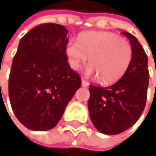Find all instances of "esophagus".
Instances as JSON below:
<instances>
[{
  "label": "esophagus",
  "mask_w": 156,
  "mask_h": 156,
  "mask_svg": "<svg viewBox=\"0 0 156 156\" xmlns=\"http://www.w3.org/2000/svg\"><path fill=\"white\" fill-rule=\"evenodd\" d=\"M81 84H82V86H83V87H88V86H89V82H88V81H86V80H83V79L81 80Z\"/></svg>",
  "instance_id": "obj_1"
}]
</instances>
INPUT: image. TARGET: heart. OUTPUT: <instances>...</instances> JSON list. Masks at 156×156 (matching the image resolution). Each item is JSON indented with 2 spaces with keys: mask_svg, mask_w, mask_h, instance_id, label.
Here are the masks:
<instances>
[{
  "mask_svg": "<svg viewBox=\"0 0 156 156\" xmlns=\"http://www.w3.org/2000/svg\"><path fill=\"white\" fill-rule=\"evenodd\" d=\"M65 55L70 66L77 70L90 57L86 69L89 76H99L103 83L114 82L127 71L133 58V49L128 41L107 32L82 33L77 41L69 40Z\"/></svg>",
  "mask_w": 156,
  "mask_h": 156,
  "instance_id": "1",
  "label": "heart"
}]
</instances>
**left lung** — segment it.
I'll return each instance as SVG.
<instances>
[{"instance_id": "left-lung-1", "label": "left lung", "mask_w": 156, "mask_h": 156, "mask_svg": "<svg viewBox=\"0 0 156 156\" xmlns=\"http://www.w3.org/2000/svg\"><path fill=\"white\" fill-rule=\"evenodd\" d=\"M127 36L133 58L127 71L108 87L89 86V114L94 127L106 135H117L129 129L144 110L149 85L148 57L134 35Z\"/></svg>"}]
</instances>
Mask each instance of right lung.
<instances>
[{"mask_svg":"<svg viewBox=\"0 0 156 156\" xmlns=\"http://www.w3.org/2000/svg\"><path fill=\"white\" fill-rule=\"evenodd\" d=\"M68 41L66 28L55 23L36 26L20 41L8 92L16 117L30 130L55 127L81 86L80 76L65 55Z\"/></svg>","mask_w":156,"mask_h":156,"instance_id":"obj_1","label":"right lung"}]
</instances>
